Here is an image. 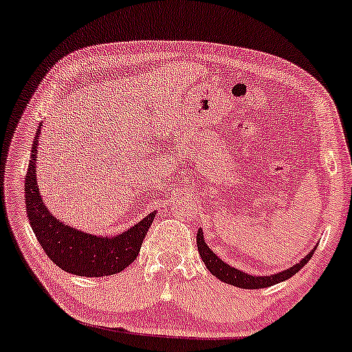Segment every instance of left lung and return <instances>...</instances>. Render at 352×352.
<instances>
[{"label":"left lung","mask_w":352,"mask_h":352,"mask_svg":"<svg viewBox=\"0 0 352 352\" xmlns=\"http://www.w3.org/2000/svg\"><path fill=\"white\" fill-rule=\"evenodd\" d=\"M197 244H198V252L203 258V263L206 264L208 270L212 275H215L221 282L237 286V288L242 289H259V288H267V286H272L275 283L283 282V280H288L289 277H293L294 274L299 272V270L305 266L308 263V259L311 258V255L315 252H310L308 255L294 264L293 267L282 270V272L275 274V275H267V277H255V275H248L245 272H242L239 269H234L228 266V264L221 261V259L217 258V255H214V252L206 245V242L203 239V231H198L197 234Z\"/></svg>","instance_id":"1"}]
</instances>
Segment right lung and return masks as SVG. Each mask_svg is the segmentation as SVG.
<instances>
[{
    "mask_svg": "<svg viewBox=\"0 0 352 352\" xmlns=\"http://www.w3.org/2000/svg\"><path fill=\"white\" fill-rule=\"evenodd\" d=\"M41 129L31 146V160L25 177V203L31 228L47 256L69 274L104 277L121 272L135 261L155 212L115 237H100L61 223L48 212L36 179V155Z\"/></svg>",
    "mask_w": 352,
    "mask_h": 352,
    "instance_id": "obj_1",
    "label": "right lung"
}]
</instances>
